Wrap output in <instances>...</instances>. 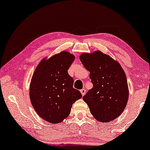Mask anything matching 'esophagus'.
Returning <instances> with one entry per match:
<instances>
[{"label": "esophagus", "instance_id": "obj_1", "mask_svg": "<svg viewBox=\"0 0 150 150\" xmlns=\"http://www.w3.org/2000/svg\"><path fill=\"white\" fill-rule=\"evenodd\" d=\"M81 91V95L83 96L86 94V90L84 88L81 89V91Z\"/></svg>", "mask_w": 150, "mask_h": 150}]
</instances>
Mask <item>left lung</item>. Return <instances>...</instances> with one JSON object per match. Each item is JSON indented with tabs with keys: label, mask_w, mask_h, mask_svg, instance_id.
<instances>
[{
	"label": "left lung",
	"mask_w": 150,
	"mask_h": 150,
	"mask_svg": "<svg viewBox=\"0 0 150 150\" xmlns=\"http://www.w3.org/2000/svg\"><path fill=\"white\" fill-rule=\"evenodd\" d=\"M93 88L83 97L91 115L102 122L115 120L121 115L129 99L125 73L119 62L99 50L82 53L79 57Z\"/></svg>",
	"instance_id": "8db88e82"
}]
</instances>
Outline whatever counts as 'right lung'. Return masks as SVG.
Returning <instances> with one entry per match:
<instances>
[{
	"label": "right lung",
	"mask_w": 150,
	"mask_h": 150,
	"mask_svg": "<svg viewBox=\"0 0 150 150\" xmlns=\"http://www.w3.org/2000/svg\"><path fill=\"white\" fill-rule=\"evenodd\" d=\"M75 59L67 51L44 58L31 80L30 98L33 108L39 117L52 124L67 118L73 104L82 98L80 91L73 88L74 81L68 73Z\"/></svg>",
	"instance_id": "add662e5"
}]
</instances>
